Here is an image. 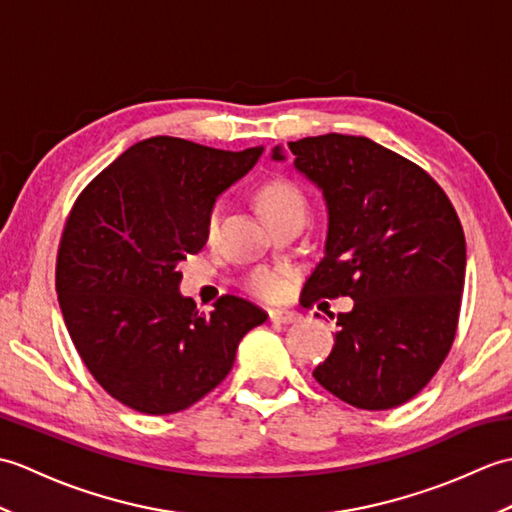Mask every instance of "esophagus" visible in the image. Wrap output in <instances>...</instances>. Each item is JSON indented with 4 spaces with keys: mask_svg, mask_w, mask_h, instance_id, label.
<instances>
[{
    "mask_svg": "<svg viewBox=\"0 0 512 512\" xmlns=\"http://www.w3.org/2000/svg\"><path fill=\"white\" fill-rule=\"evenodd\" d=\"M268 317H270V321L273 323H295V321H299L301 319V314L299 312H295V310H281V308H273V310H268Z\"/></svg>",
    "mask_w": 512,
    "mask_h": 512,
    "instance_id": "esophagus-1",
    "label": "esophagus"
}]
</instances>
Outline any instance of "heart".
I'll return each instance as SVG.
<instances>
[{"label":"heart","instance_id":"1","mask_svg":"<svg viewBox=\"0 0 512 512\" xmlns=\"http://www.w3.org/2000/svg\"><path fill=\"white\" fill-rule=\"evenodd\" d=\"M257 202L264 217L270 222V226L290 220V217H303V220H306V213H308L306 195H303V191L297 187V184L288 178H275L266 182L257 193ZM222 213H224L222 200H217L209 209V213H206L204 228L209 237H213L217 233V228H220ZM244 286L248 292H253V295L262 299H277L281 292L286 290V277L275 268L257 266L246 275Z\"/></svg>","mask_w":512,"mask_h":512}]
</instances>
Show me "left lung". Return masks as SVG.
Returning a JSON list of instances; mask_svg holds the SVG:
<instances>
[{
  "instance_id": "8db88e82",
  "label": "left lung",
  "mask_w": 512,
  "mask_h": 512,
  "mask_svg": "<svg viewBox=\"0 0 512 512\" xmlns=\"http://www.w3.org/2000/svg\"><path fill=\"white\" fill-rule=\"evenodd\" d=\"M288 147L328 204L325 253L301 297L354 299L312 376L352 407H398L438 372L458 330L460 217L427 171L365 136H310ZM273 160H286L281 147Z\"/></svg>"
}]
</instances>
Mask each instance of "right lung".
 <instances>
[{
  "instance_id": "add662e5",
  "label": "right lung",
  "mask_w": 512,
  "mask_h": 512,
  "mask_svg": "<svg viewBox=\"0 0 512 512\" xmlns=\"http://www.w3.org/2000/svg\"><path fill=\"white\" fill-rule=\"evenodd\" d=\"M262 151L154 136L76 198L57 255L61 314L96 383L129 409L167 416L191 407L231 372L244 334L268 319L235 295L202 314L180 295L176 268L200 253L206 213Z\"/></svg>"
}]
</instances>
